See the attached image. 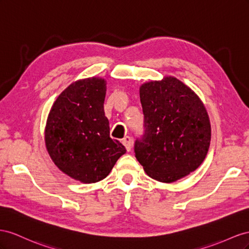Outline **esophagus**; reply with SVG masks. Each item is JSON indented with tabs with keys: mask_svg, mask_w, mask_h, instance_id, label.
<instances>
[{
	"mask_svg": "<svg viewBox=\"0 0 249 249\" xmlns=\"http://www.w3.org/2000/svg\"><path fill=\"white\" fill-rule=\"evenodd\" d=\"M122 143H123V145L125 146L127 151H130V150H131V148H132V141H131L130 137H125V138L122 140Z\"/></svg>",
	"mask_w": 249,
	"mask_h": 249,
	"instance_id": "esophagus-1",
	"label": "esophagus"
}]
</instances>
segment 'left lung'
Returning <instances> with one entry per match:
<instances>
[{"label":"left lung","mask_w":249,"mask_h":249,"mask_svg":"<svg viewBox=\"0 0 249 249\" xmlns=\"http://www.w3.org/2000/svg\"><path fill=\"white\" fill-rule=\"evenodd\" d=\"M144 134L134 152L145 172L174 182L199 167L209 151L211 124L203 103L175 77L141 85Z\"/></svg>","instance_id":"obj_1"}]
</instances>
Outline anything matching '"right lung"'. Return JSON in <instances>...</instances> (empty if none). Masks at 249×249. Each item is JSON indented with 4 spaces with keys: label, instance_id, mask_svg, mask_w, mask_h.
I'll use <instances>...</instances> for the list:
<instances>
[{
    "label": "right lung",
    "instance_id": "add662e5",
    "mask_svg": "<svg viewBox=\"0 0 249 249\" xmlns=\"http://www.w3.org/2000/svg\"><path fill=\"white\" fill-rule=\"evenodd\" d=\"M106 81L78 80L56 99L47 120L45 142L60 171L84 183L104 179L125 147L109 137L104 113Z\"/></svg>",
    "mask_w": 249,
    "mask_h": 249
}]
</instances>
